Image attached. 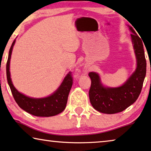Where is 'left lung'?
Masks as SVG:
<instances>
[{"instance_id":"left-lung-1","label":"left lung","mask_w":151,"mask_h":151,"mask_svg":"<svg viewBox=\"0 0 151 151\" xmlns=\"http://www.w3.org/2000/svg\"><path fill=\"white\" fill-rule=\"evenodd\" d=\"M132 43L137 60V68L133 73L119 87H106L102 84L99 74L89 73L91 86L89 90L90 103L94 109L105 114L122 112L134 103L142 91L146 73V61L143 42L131 26L128 25Z\"/></svg>"}]
</instances>
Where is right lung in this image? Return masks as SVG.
<instances>
[{"instance_id": "add662e5", "label": "right lung", "mask_w": 151, "mask_h": 151, "mask_svg": "<svg viewBox=\"0 0 151 151\" xmlns=\"http://www.w3.org/2000/svg\"><path fill=\"white\" fill-rule=\"evenodd\" d=\"M15 42L16 40L13 41L9 49L6 65V72L8 84L16 102L23 110L37 116H52L61 113L65 108L68 94L73 83L70 72L64 78L58 89L47 97L32 98L21 93L14 86L10 77V59Z\"/></svg>"}]
</instances>
